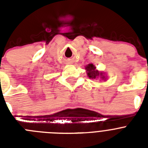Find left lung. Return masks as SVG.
Returning <instances> with one entry per match:
<instances>
[{"instance_id": "1", "label": "left lung", "mask_w": 148, "mask_h": 148, "mask_svg": "<svg viewBox=\"0 0 148 148\" xmlns=\"http://www.w3.org/2000/svg\"><path fill=\"white\" fill-rule=\"evenodd\" d=\"M85 69L87 71V75L90 78H92V79H96L98 78H101L103 79H104V76L103 75L102 73H99L98 70H95V66H94L92 64H90L87 65L85 67Z\"/></svg>"}]
</instances>
